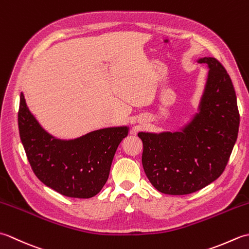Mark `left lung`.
<instances>
[{"instance_id":"obj_1","label":"left lung","mask_w":249,"mask_h":249,"mask_svg":"<svg viewBox=\"0 0 249 249\" xmlns=\"http://www.w3.org/2000/svg\"><path fill=\"white\" fill-rule=\"evenodd\" d=\"M197 62L209 68L197 112L173 133H138L144 172L162 194L188 195L217 179L239 133L236 95L228 72L214 57Z\"/></svg>"}]
</instances>
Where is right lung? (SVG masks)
Listing matches in <instances>:
<instances>
[{"mask_svg": "<svg viewBox=\"0 0 249 249\" xmlns=\"http://www.w3.org/2000/svg\"><path fill=\"white\" fill-rule=\"evenodd\" d=\"M18 125L35 176L59 194L80 199L94 197L102 190L109 178L115 151L129 131L126 125L114 126L89 131L75 139H59L37 121L22 92Z\"/></svg>", "mask_w": 249, "mask_h": 249, "instance_id": "1", "label": "right lung"}]
</instances>
